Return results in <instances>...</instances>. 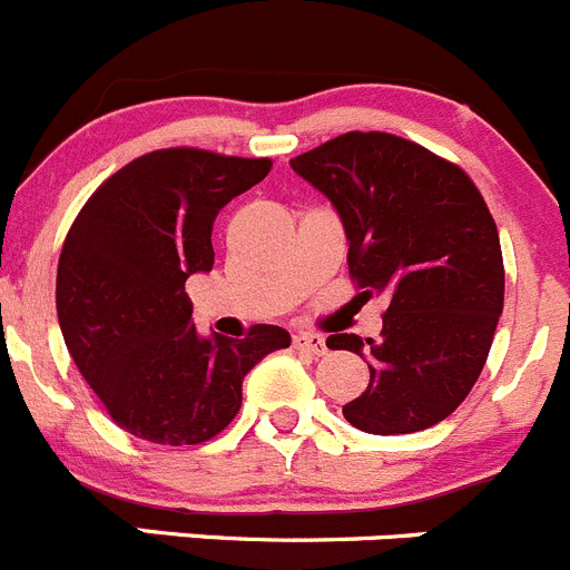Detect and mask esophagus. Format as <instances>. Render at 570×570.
<instances>
[{"mask_svg": "<svg viewBox=\"0 0 570 570\" xmlns=\"http://www.w3.org/2000/svg\"><path fill=\"white\" fill-rule=\"evenodd\" d=\"M293 348H298V352H307V354H326V341L321 335H315V332H298V335H293Z\"/></svg>", "mask_w": 570, "mask_h": 570, "instance_id": "esophagus-1", "label": "esophagus"}]
</instances>
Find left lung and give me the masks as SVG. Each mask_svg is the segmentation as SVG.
<instances>
[{
    "instance_id": "8db88e82",
    "label": "left lung",
    "mask_w": 570,
    "mask_h": 570,
    "mask_svg": "<svg viewBox=\"0 0 570 570\" xmlns=\"http://www.w3.org/2000/svg\"><path fill=\"white\" fill-rule=\"evenodd\" d=\"M341 213L348 277L382 293L368 387L343 407L357 430L407 435L449 419L488 360L504 307L499 229L474 179L446 157L391 132H346L291 160ZM330 348L363 352L357 335Z\"/></svg>"
}]
</instances>
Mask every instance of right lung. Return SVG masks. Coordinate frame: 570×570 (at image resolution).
<instances>
[{"mask_svg": "<svg viewBox=\"0 0 570 570\" xmlns=\"http://www.w3.org/2000/svg\"><path fill=\"white\" fill-rule=\"evenodd\" d=\"M268 157L171 146L135 157L82 205L58 263V321L77 368L129 435L196 446L227 430L244 376L291 346L283 326L199 337L185 279L210 272L213 222Z\"/></svg>", "mask_w": 570, "mask_h": 570, "instance_id": "obj_1", "label": "right lung"}]
</instances>
